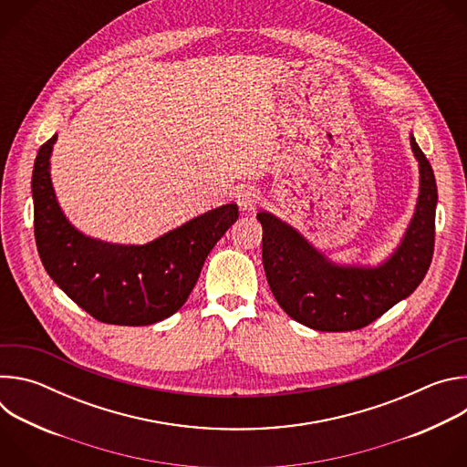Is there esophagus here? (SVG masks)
Wrapping results in <instances>:
<instances>
[{
    "instance_id": "obj_1",
    "label": "esophagus",
    "mask_w": 467,
    "mask_h": 467,
    "mask_svg": "<svg viewBox=\"0 0 467 467\" xmlns=\"http://www.w3.org/2000/svg\"><path fill=\"white\" fill-rule=\"evenodd\" d=\"M236 202L242 211H251L260 203V192L254 186H240L236 192Z\"/></svg>"
}]
</instances>
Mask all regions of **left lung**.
I'll list each match as a JSON object with an SVG mask.
<instances>
[{
    "mask_svg": "<svg viewBox=\"0 0 467 467\" xmlns=\"http://www.w3.org/2000/svg\"><path fill=\"white\" fill-rule=\"evenodd\" d=\"M410 146L420 164L416 211L401 242L377 265L332 262L286 222L272 213L256 214L264 229L265 279L292 319L323 332L357 330L420 286L434 253L438 188L434 171L412 135Z\"/></svg>",
    "mask_w": 467,
    "mask_h": 467,
    "instance_id": "8db88e82",
    "label": "left lung"
}]
</instances>
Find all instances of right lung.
<instances>
[{"label":"right lung","instance_id":"right-lung-1","mask_svg":"<svg viewBox=\"0 0 467 467\" xmlns=\"http://www.w3.org/2000/svg\"><path fill=\"white\" fill-rule=\"evenodd\" d=\"M57 135L33 168L35 240L55 285L92 317L110 325H151L175 314L195 286L205 258L238 220L236 203L192 218L144 244H110L78 231L64 216L51 182Z\"/></svg>","mask_w":467,"mask_h":467}]
</instances>
